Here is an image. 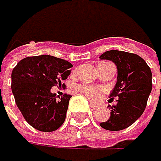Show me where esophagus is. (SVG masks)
Returning <instances> with one entry per match:
<instances>
[{"instance_id": "34e87169", "label": "esophagus", "mask_w": 161, "mask_h": 161, "mask_svg": "<svg viewBox=\"0 0 161 161\" xmlns=\"http://www.w3.org/2000/svg\"><path fill=\"white\" fill-rule=\"evenodd\" d=\"M90 106H91V108H92V109H97V106L96 104H93V103H91V104H90Z\"/></svg>"}]
</instances>
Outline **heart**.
Here are the masks:
<instances>
[{"instance_id":"heart-1","label":"heart","mask_w":161,"mask_h":161,"mask_svg":"<svg viewBox=\"0 0 161 161\" xmlns=\"http://www.w3.org/2000/svg\"><path fill=\"white\" fill-rule=\"evenodd\" d=\"M78 90L85 95L88 98H90L93 102L98 99L100 95V89L98 87L95 86H89V85H80L78 87Z\"/></svg>"}]
</instances>
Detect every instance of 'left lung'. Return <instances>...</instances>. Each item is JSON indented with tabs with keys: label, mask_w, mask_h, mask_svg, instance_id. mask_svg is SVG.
I'll return each mask as SVG.
<instances>
[{
	"label": "left lung",
	"mask_w": 161,
	"mask_h": 161,
	"mask_svg": "<svg viewBox=\"0 0 161 161\" xmlns=\"http://www.w3.org/2000/svg\"><path fill=\"white\" fill-rule=\"evenodd\" d=\"M100 59L112 61L118 69L117 83L110 94L117 97L111 106L110 118L100 126L109 131L123 130L132 125L145 110L152 91V72L142 58L136 54L110 50L100 55Z\"/></svg>",
	"instance_id": "left-lung-1"
}]
</instances>
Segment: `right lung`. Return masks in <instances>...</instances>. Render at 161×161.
<instances>
[{
	"mask_svg": "<svg viewBox=\"0 0 161 161\" xmlns=\"http://www.w3.org/2000/svg\"><path fill=\"white\" fill-rule=\"evenodd\" d=\"M72 64L49 55L27 57L19 61L11 74V89L18 108L35 129L53 132L66 117L71 95L63 97L51 93L70 75Z\"/></svg>",
	"mask_w": 161,
	"mask_h": 161,
	"instance_id": "right-lung-1",
	"label": "right lung"
}]
</instances>
